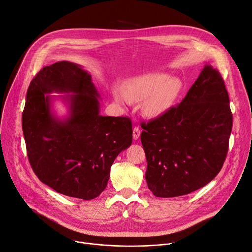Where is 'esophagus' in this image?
Segmentation results:
<instances>
[{
	"instance_id": "1",
	"label": "esophagus",
	"mask_w": 252,
	"mask_h": 252,
	"mask_svg": "<svg viewBox=\"0 0 252 252\" xmlns=\"http://www.w3.org/2000/svg\"><path fill=\"white\" fill-rule=\"evenodd\" d=\"M140 135V129L138 127H133V130H132V137L133 139H137Z\"/></svg>"
}]
</instances>
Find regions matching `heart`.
<instances>
[{"label": "heart", "mask_w": 252, "mask_h": 252, "mask_svg": "<svg viewBox=\"0 0 252 252\" xmlns=\"http://www.w3.org/2000/svg\"><path fill=\"white\" fill-rule=\"evenodd\" d=\"M182 91V82L165 74H149L127 82L126 90L117 87L113 94L118 105L126 107L130 101H142L145 117L156 119L163 115L172 105Z\"/></svg>", "instance_id": "1"}]
</instances>
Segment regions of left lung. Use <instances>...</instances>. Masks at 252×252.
<instances>
[{"label": "left lung", "instance_id": "1", "mask_svg": "<svg viewBox=\"0 0 252 252\" xmlns=\"http://www.w3.org/2000/svg\"><path fill=\"white\" fill-rule=\"evenodd\" d=\"M141 127L146 179L156 196H181L206 186L223 165L232 128L220 71L205 64L181 103Z\"/></svg>", "mask_w": 252, "mask_h": 252}]
</instances>
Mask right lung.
Instances as JSON below:
<instances>
[{
  "mask_svg": "<svg viewBox=\"0 0 252 252\" xmlns=\"http://www.w3.org/2000/svg\"><path fill=\"white\" fill-rule=\"evenodd\" d=\"M52 92L71 94L49 96ZM55 98L69 107L63 119L51 109ZM26 98L22 126L35 175L66 196L97 197L106 188L116 158L131 145V121L100 116V95L92 76L67 61L44 66L32 80Z\"/></svg>",
  "mask_w": 252,
  "mask_h": 252,
  "instance_id": "right-lung-1",
  "label": "right lung"
}]
</instances>
